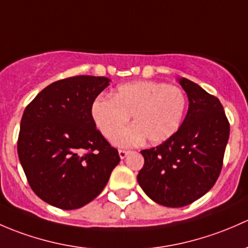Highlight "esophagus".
Listing matches in <instances>:
<instances>
[{
    "label": "esophagus",
    "instance_id": "1",
    "mask_svg": "<svg viewBox=\"0 0 248 248\" xmlns=\"http://www.w3.org/2000/svg\"><path fill=\"white\" fill-rule=\"evenodd\" d=\"M118 154H119V157H121V159H125V156H126L127 154H129V152H127V150H123V149H121L118 152Z\"/></svg>",
    "mask_w": 248,
    "mask_h": 248
}]
</instances>
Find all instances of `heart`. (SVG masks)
<instances>
[{
    "instance_id": "1",
    "label": "heart",
    "mask_w": 248,
    "mask_h": 248,
    "mask_svg": "<svg viewBox=\"0 0 248 248\" xmlns=\"http://www.w3.org/2000/svg\"><path fill=\"white\" fill-rule=\"evenodd\" d=\"M186 111L185 93L175 86L155 81H135L117 87L111 98L95 99L92 117L99 131L112 136L128 121L131 127L113 137L118 147H132L147 140L160 144L177 134Z\"/></svg>"
}]
</instances>
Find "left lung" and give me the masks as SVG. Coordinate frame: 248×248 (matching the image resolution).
Here are the masks:
<instances>
[{"instance_id": "obj_1", "label": "left lung", "mask_w": 248, "mask_h": 248, "mask_svg": "<svg viewBox=\"0 0 248 248\" xmlns=\"http://www.w3.org/2000/svg\"><path fill=\"white\" fill-rule=\"evenodd\" d=\"M188 109L174 136L156 148L142 150L144 165L137 181L145 195L170 208L188 205L217 180L229 139V123L216 96L185 78Z\"/></svg>"}]
</instances>
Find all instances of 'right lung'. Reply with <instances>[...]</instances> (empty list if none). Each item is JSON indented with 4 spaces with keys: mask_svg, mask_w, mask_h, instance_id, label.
<instances>
[{
    "mask_svg": "<svg viewBox=\"0 0 248 248\" xmlns=\"http://www.w3.org/2000/svg\"><path fill=\"white\" fill-rule=\"evenodd\" d=\"M109 81L89 75L56 81L25 108L17 154L33 192L50 205H86L121 161L92 117V105Z\"/></svg>",
    "mask_w": 248,
    "mask_h": 248,
    "instance_id": "right-lung-1",
    "label": "right lung"
}]
</instances>
